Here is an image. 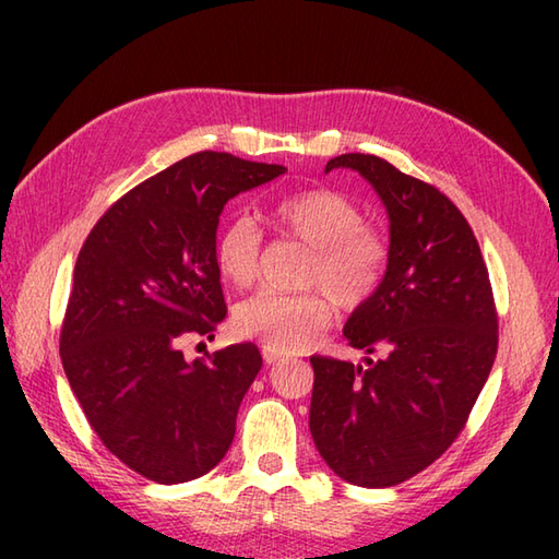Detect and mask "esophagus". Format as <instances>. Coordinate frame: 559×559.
<instances>
[{"label":"esophagus","instance_id":"1","mask_svg":"<svg viewBox=\"0 0 559 559\" xmlns=\"http://www.w3.org/2000/svg\"><path fill=\"white\" fill-rule=\"evenodd\" d=\"M261 355H264V362H266V365L286 360V355H281V353H276V350H271V348H264V350H261Z\"/></svg>","mask_w":559,"mask_h":559}]
</instances>
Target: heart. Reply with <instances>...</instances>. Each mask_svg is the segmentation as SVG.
I'll return each mask as SVG.
<instances>
[{
	"label": "heart",
	"instance_id": "1",
	"mask_svg": "<svg viewBox=\"0 0 559 559\" xmlns=\"http://www.w3.org/2000/svg\"><path fill=\"white\" fill-rule=\"evenodd\" d=\"M273 221L283 235L310 249L302 293L259 290L235 307L233 326L240 336L276 353L310 346L331 322V302L358 310L382 286L389 245L362 209L336 189L317 187L281 199ZM221 276L235 288L254 283L261 259V230L249 216L223 225L213 245Z\"/></svg>",
	"mask_w": 559,
	"mask_h": 559
}]
</instances>
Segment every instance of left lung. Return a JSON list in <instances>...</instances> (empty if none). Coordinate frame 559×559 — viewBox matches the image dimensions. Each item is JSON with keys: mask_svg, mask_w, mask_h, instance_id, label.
Here are the masks:
<instances>
[{"mask_svg": "<svg viewBox=\"0 0 559 559\" xmlns=\"http://www.w3.org/2000/svg\"><path fill=\"white\" fill-rule=\"evenodd\" d=\"M360 173L389 216L382 286L343 336L379 353L367 367L312 355L310 432L326 466L360 488H391L459 437L497 355V312L476 235L432 185L394 165L343 153L326 173Z\"/></svg>", "mask_w": 559, "mask_h": 559, "instance_id": "1", "label": "left lung"}]
</instances>
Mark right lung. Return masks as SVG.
Wrapping results in <instances>:
<instances>
[{"label":"right lung","instance_id":"1","mask_svg":"<svg viewBox=\"0 0 559 559\" xmlns=\"http://www.w3.org/2000/svg\"><path fill=\"white\" fill-rule=\"evenodd\" d=\"M283 173L194 153L115 201L81 247L59 336L64 372L100 442L148 480H194L233 444L259 348L235 343L187 362L177 346L228 312L213 257L223 206Z\"/></svg>","mask_w":559,"mask_h":559}]
</instances>
